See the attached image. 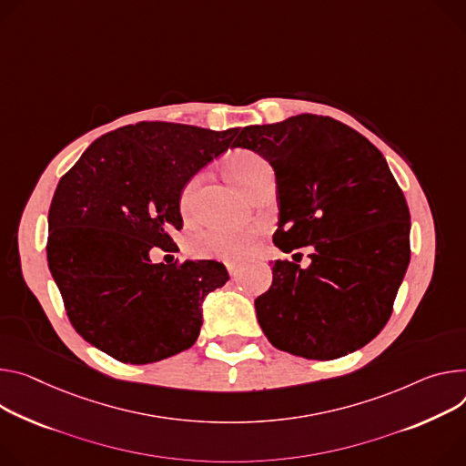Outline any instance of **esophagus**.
Returning a JSON list of instances; mask_svg holds the SVG:
<instances>
[{"mask_svg": "<svg viewBox=\"0 0 466 466\" xmlns=\"http://www.w3.org/2000/svg\"><path fill=\"white\" fill-rule=\"evenodd\" d=\"M227 269H228L230 277H238V273L241 271V266L239 264H227Z\"/></svg>", "mask_w": 466, "mask_h": 466, "instance_id": "obj_1", "label": "esophagus"}]
</instances>
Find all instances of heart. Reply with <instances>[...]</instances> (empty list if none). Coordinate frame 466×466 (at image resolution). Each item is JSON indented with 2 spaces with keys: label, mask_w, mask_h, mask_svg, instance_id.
<instances>
[{
  "label": "heart",
  "mask_w": 466,
  "mask_h": 466,
  "mask_svg": "<svg viewBox=\"0 0 466 466\" xmlns=\"http://www.w3.org/2000/svg\"><path fill=\"white\" fill-rule=\"evenodd\" d=\"M227 171L236 186L250 191L264 177L271 175L269 163L252 150H236L227 157ZM202 175L191 177L180 189L178 209L182 218L195 214V198ZM260 234L258 227H209L189 239V250L198 258L234 262L245 257Z\"/></svg>",
  "instance_id": "b5f03b06"
}]
</instances>
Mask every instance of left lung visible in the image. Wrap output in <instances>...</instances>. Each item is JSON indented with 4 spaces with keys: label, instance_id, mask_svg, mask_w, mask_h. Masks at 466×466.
<instances>
[{
    "label": "left lung",
    "instance_id": "8db88e82",
    "mask_svg": "<svg viewBox=\"0 0 466 466\" xmlns=\"http://www.w3.org/2000/svg\"><path fill=\"white\" fill-rule=\"evenodd\" d=\"M232 147L273 167V243L312 245L305 269L275 260L271 288L255 299L268 340L312 360L360 350L390 319L410 260L409 206L387 159L350 126L310 113L247 126Z\"/></svg>",
    "mask_w": 466,
    "mask_h": 466
}]
</instances>
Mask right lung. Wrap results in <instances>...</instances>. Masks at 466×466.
I'll list each match as a JSON object with an SVG mask.
<instances>
[{
    "label": "right lung",
    "instance_id": "add662e5",
    "mask_svg": "<svg viewBox=\"0 0 466 466\" xmlns=\"http://www.w3.org/2000/svg\"><path fill=\"white\" fill-rule=\"evenodd\" d=\"M238 128L137 122L98 137L61 177L48 211V266L83 340L148 364L195 344L202 301L228 280L216 260L152 264L182 228L178 195L232 147Z\"/></svg>",
    "mask_w": 466,
    "mask_h": 466
}]
</instances>
